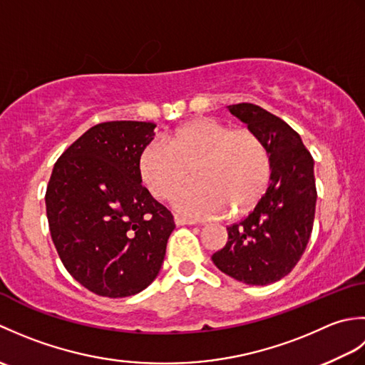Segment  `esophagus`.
<instances>
[{
    "label": "esophagus",
    "instance_id": "esophagus-1",
    "mask_svg": "<svg viewBox=\"0 0 365 365\" xmlns=\"http://www.w3.org/2000/svg\"><path fill=\"white\" fill-rule=\"evenodd\" d=\"M174 222L177 224V226H191V224H195V221L187 220V218H183V216H178V215H174Z\"/></svg>",
    "mask_w": 365,
    "mask_h": 365
}]
</instances>
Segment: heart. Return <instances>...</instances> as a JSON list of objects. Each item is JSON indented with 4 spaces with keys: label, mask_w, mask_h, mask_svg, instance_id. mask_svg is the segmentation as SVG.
<instances>
[{
    "label": "heart",
    "mask_w": 365,
    "mask_h": 365,
    "mask_svg": "<svg viewBox=\"0 0 365 365\" xmlns=\"http://www.w3.org/2000/svg\"><path fill=\"white\" fill-rule=\"evenodd\" d=\"M138 175L150 196L166 200L178 192L174 207L191 216H212L227 208L230 216L254 210L271 178L267 145L250 128H230L210 118L183 122L138 155Z\"/></svg>",
    "instance_id": "1"
}]
</instances>
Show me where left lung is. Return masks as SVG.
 I'll list each match as a JSON object with an SVG mask.
<instances>
[{
    "instance_id": "left-lung-1",
    "label": "left lung",
    "mask_w": 365,
    "mask_h": 365,
    "mask_svg": "<svg viewBox=\"0 0 365 365\" xmlns=\"http://www.w3.org/2000/svg\"><path fill=\"white\" fill-rule=\"evenodd\" d=\"M267 145L269 187L257 207L227 226V242L212 260L222 273L250 285L287 276L312 234L317 188L314 158L289 123L252 103L227 106Z\"/></svg>"
}]
</instances>
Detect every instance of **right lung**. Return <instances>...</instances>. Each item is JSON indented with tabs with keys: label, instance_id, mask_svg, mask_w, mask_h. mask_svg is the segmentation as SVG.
<instances>
[{
	"label": "right lung",
	"instance_id": "add662e5",
	"mask_svg": "<svg viewBox=\"0 0 365 365\" xmlns=\"http://www.w3.org/2000/svg\"><path fill=\"white\" fill-rule=\"evenodd\" d=\"M155 123H97L54 163L45 205L50 234L71 276L92 293L131 297L158 276L175 224L138 175Z\"/></svg>",
	"mask_w": 365,
	"mask_h": 365
}]
</instances>
